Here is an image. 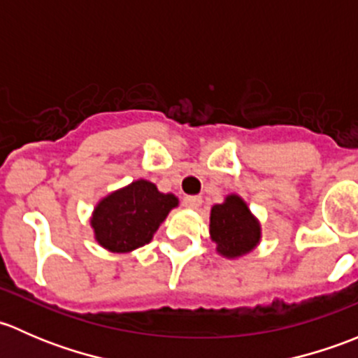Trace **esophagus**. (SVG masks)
I'll return each instance as SVG.
<instances>
[{
  "label": "esophagus",
  "mask_w": 358,
  "mask_h": 358,
  "mask_svg": "<svg viewBox=\"0 0 358 358\" xmlns=\"http://www.w3.org/2000/svg\"><path fill=\"white\" fill-rule=\"evenodd\" d=\"M201 202L202 199L199 196H187L185 199H183V206L189 209H197L201 206Z\"/></svg>",
  "instance_id": "1"
}]
</instances>
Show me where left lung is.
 <instances>
[{
  "instance_id": "obj_1",
  "label": "left lung",
  "mask_w": 358,
  "mask_h": 358,
  "mask_svg": "<svg viewBox=\"0 0 358 358\" xmlns=\"http://www.w3.org/2000/svg\"><path fill=\"white\" fill-rule=\"evenodd\" d=\"M209 232L220 255L237 258L256 248L262 229L248 204L239 196H229L225 202L211 208Z\"/></svg>"
}]
</instances>
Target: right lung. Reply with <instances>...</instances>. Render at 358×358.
<instances>
[{
    "label": "right lung",
    "mask_w": 358,
    "mask_h": 358,
    "mask_svg": "<svg viewBox=\"0 0 358 358\" xmlns=\"http://www.w3.org/2000/svg\"><path fill=\"white\" fill-rule=\"evenodd\" d=\"M176 206L178 199L173 194H162L154 183L136 180L96 204L92 216L95 239L112 252L145 246Z\"/></svg>",
    "instance_id": "1"
}]
</instances>
